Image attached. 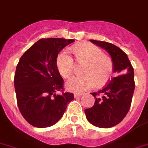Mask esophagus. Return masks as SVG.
Segmentation results:
<instances>
[{"label":"esophagus","mask_w":148,"mask_h":148,"mask_svg":"<svg viewBox=\"0 0 148 148\" xmlns=\"http://www.w3.org/2000/svg\"><path fill=\"white\" fill-rule=\"evenodd\" d=\"M82 94H79V93H75L74 94V97H81L82 96Z\"/></svg>","instance_id":"esophagus-1"}]
</instances>
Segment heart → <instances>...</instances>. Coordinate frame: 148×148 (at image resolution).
<instances>
[{
  "instance_id": "b5f03b06",
  "label": "heart",
  "mask_w": 148,
  "mask_h": 148,
  "mask_svg": "<svg viewBox=\"0 0 148 148\" xmlns=\"http://www.w3.org/2000/svg\"><path fill=\"white\" fill-rule=\"evenodd\" d=\"M73 50L77 62L85 63L82 69L85 75L70 78L66 82L68 90L83 92L93 88L96 83L102 85L108 81L113 70V63L99 47L84 42L75 45ZM57 67L60 74L65 79L73 74L74 61L67 51H62L57 56Z\"/></svg>"
}]
</instances>
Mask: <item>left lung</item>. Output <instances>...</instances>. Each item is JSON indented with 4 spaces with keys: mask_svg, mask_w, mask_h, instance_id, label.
<instances>
[{
    "mask_svg": "<svg viewBox=\"0 0 148 148\" xmlns=\"http://www.w3.org/2000/svg\"><path fill=\"white\" fill-rule=\"evenodd\" d=\"M90 41L110 55L113 72L116 75L101 90L91 93L95 98V104L85 110L89 123L107 129L119 124L129 112L135 90L134 69L126 53L119 47L106 41Z\"/></svg>",
    "mask_w": 148,
    "mask_h": 148,
    "instance_id": "left-lung-1",
    "label": "left lung"
}]
</instances>
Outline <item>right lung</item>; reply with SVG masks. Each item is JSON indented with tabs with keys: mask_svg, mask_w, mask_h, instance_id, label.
Masks as SVG:
<instances>
[{
	"mask_svg": "<svg viewBox=\"0 0 148 148\" xmlns=\"http://www.w3.org/2000/svg\"><path fill=\"white\" fill-rule=\"evenodd\" d=\"M73 39L42 38L20 57L14 86L19 111L29 124L38 128L54 125L62 118L73 93L63 92V79L57 67V58Z\"/></svg>",
	"mask_w": 148,
	"mask_h": 148,
	"instance_id": "1",
	"label": "right lung"
}]
</instances>
